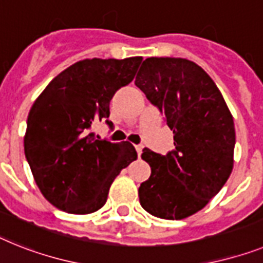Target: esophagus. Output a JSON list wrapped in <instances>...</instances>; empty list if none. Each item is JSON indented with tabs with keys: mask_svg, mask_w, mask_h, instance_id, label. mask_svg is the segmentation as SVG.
<instances>
[{
	"mask_svg": "<svg viewBox=\"0 0 263 263\" xmlns=\"http://www.w3.org/2000/svg\"><path fill=\"white\" fill-rule=\"evenodd\" d=\"M136 152H138V155H142V151H143V145L142 144H136L135 145Z\"/></svg>",
	"mask_w": 263,
	"mask_h": 263,
	"instance_id": "esophagus-1",
	"label": "esophagus"
}]
</instances>
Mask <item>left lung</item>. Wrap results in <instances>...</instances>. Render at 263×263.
<instances>
[{"instance_id": "1", "label": "left lung", "mask_w": 263, "mask_h": 263, "mask_svg": "<svg viewBox=\"0 0 263 263\" xmlns=\"http://www.w3.org/2000/svg\"><path fill=\"white\" fill-rule=\"evenodd\" d=\"M135 84L164 115L175 145L167 155L143 149L151 176L139 187V200L154 217L184 219L202 210L233 171V116L213 79L186 59H145Z\"/></svg>"}]
</instances>
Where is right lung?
Returning a JSON list of instances; mask_svg holds the SVG:
<instances>
[{"label":"right lung","instance_id":"obj_1","mask_svg":"<svg viewBox=\"0 0 263 263\" xmlns=\"http://www.w3.org/2000/svg\"><path fill=\"white\" fill-rule=\"evenodd\" d=\"M142 57L85 59L57 74L36 99L26 121L24 149L40 191L69 214H90L107 202L109 187L138 159L128 142L101 140L95 121L109 127V101L131 83Z\"/></svg>","mask_w":263,"mask_h":263}]
</instances>
